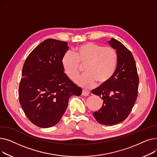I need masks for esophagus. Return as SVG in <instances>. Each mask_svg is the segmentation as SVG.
I'll list each match as a JSON object with an SVG mask.
<instances>
[{
  "instance_id": "34e87169",
  "label": "esophagus",
  "mask_w": 157,
  "mask_h": 157,
  "mask_svg": "<svg viewBox=\"0 0 157 157\" xmlns=\"http://www.w3.org/2000/svg\"><path fill=\"white\" fill-rule=\"evenodd\" d=\"M90 94V91L86 90H83V91H82V95L83 96H88Z\"/></svg>"
}]
</instances>
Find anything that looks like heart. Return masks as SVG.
Wrapping results in <instances>:
<instances>
[{"label":"heart","instance_id":"1","mask_svg":"<svg viewBox=\"0 0 157 157\" xmlns=\"http://www.w3.org/2000/svg\"><path fill=\"white\" fill-rule=\"evenodd\" d=\"M118 62L117 53L111 47H102L94 43H86L77 46L73 53L66 52L62 59L63 70L72 80L79 74L80 65H85V72L76 82L79 86L90 88L108 82L113 76Z\"/></svg>","mask_w":157,"mask_h":157}]
</instances>
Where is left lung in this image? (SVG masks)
I'll list each match as a JSON object with an SVG mask.
<instances>
[{"mask_svg": "<svg viewBox=\"0 0 157 157\" xmlns=\"http://www.w3.org/2000/svg\"><path fill=\"white\" fill-rule=\"evenodd\" d=\"M108 43L117 50V66L108 82L92 91L103 100L101 108L93 114L101 124L114 125L125 120L132 109L137 97L139 77L132 53L114 38Z\"/></svg>", "mask_w": 157, "mask_h": 157, "instance_id": "obj_1", "label": "left lung"}]
</instances>
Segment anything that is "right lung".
Segmentation results:
<instances>
[{"label":"right lung","mask_w":157,"mask_h":157,"mask_svg":"<svg viewBox=\"0 0 157 157\" xmlns=\"http://www.w3.org/2000/svg\"><path fill=\"white\" fill-rule=\"evenodd\" d=\"M68 49L67 42L46 39L33 49L23 64L19 101L27 117L37 127L56 125L69 97L81 94L82 89L64 72L62 59Z\"/></svg>","instance_id":"1"}]
</instances>
